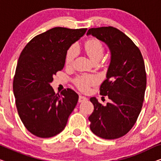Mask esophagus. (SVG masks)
<instances>
[{
  "mask_svg": "<svg viewBox=\"0 0 161 161\" xmlns=\"http://www.w3.org/2000/svg\"><path fill=\"white\" fill-rule=\"evenodd\" d=\"M86 100H87V98L86 97L82 96V95L79 96V99H78V102H79V103L85 102V101H86Z\"/></svg>",
  "mask_w": 161,
  "mask_h": 161,
  "instance_id": "obj_1",
  "label": "esophagus"
}]
</instances>
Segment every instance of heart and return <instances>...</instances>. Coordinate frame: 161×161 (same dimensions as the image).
I'll return each mask as SVG.
<instances>
[{
  "mask_svg": "<svg viewBox=\"0 0 161 161\" xmlns=\"http://www.w3.org/2000/svg\"><path fill=\"white\" fill-rule=\"evenodd\" d=\"M84 49L86 54L92 61L100 60L104 54V45L102 42L96 38L90 39L85 42ZM78 54V48L75 45H72L67 50L66 54L65 62L67 65H71L75 58ZM97 78L92 75L79 76L75 79V84L79 89L86 92L89 89L90 86L95 84Z\"/></svg>",
  "mask_w": 161,
  "mask_h": 161,
  "instance_id": "b5f03b06",
  "label": "heart"
}]
</instances>
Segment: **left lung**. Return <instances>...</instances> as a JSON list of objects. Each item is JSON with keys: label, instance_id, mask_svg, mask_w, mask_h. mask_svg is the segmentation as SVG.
<instances>
[{"label": "left lung", "instance_id": "obj_1", "mask_svg": "<svg viewBox=\"0 0 161 161\" xmlns=\"http://www.w3.org/2000/svg\"><path fill=\"white\" fill-rule=\"evenodd\" d=\"M86 35L105 42L111 52L106 79L100 86L101 95L111 101L104 106L96 97L90 98L94 105L90 129L99 137L116 139L130 130L142 111L147 86L144 58L133 42L117 28H92Z\"/></svg>", "mask_w": 161, "mask_h": 161}]
</instances>
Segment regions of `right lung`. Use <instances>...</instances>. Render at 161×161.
I'll list each match as a JSON object with an SVG mask.
<instances>
[{
  "mask_svg": "<svg viewBox=\"0 0 161 161\" xmlns=\"http://www.w3.org/2000/svg\"><path fill=\"white\" fill-rule=\"evenodd\" d=\"M87 28L56 27L34 37L19 57L13 91L19 118L30 133L39 138L60 133L78 101L71 89L56 94L50 83L64 67L66 54Z\"/></svg>",
  "mask_w": 161,
  "mask_h": 161,
  "instance_id": "obj_1",
  "label": "right lung"
}]
</instances>
